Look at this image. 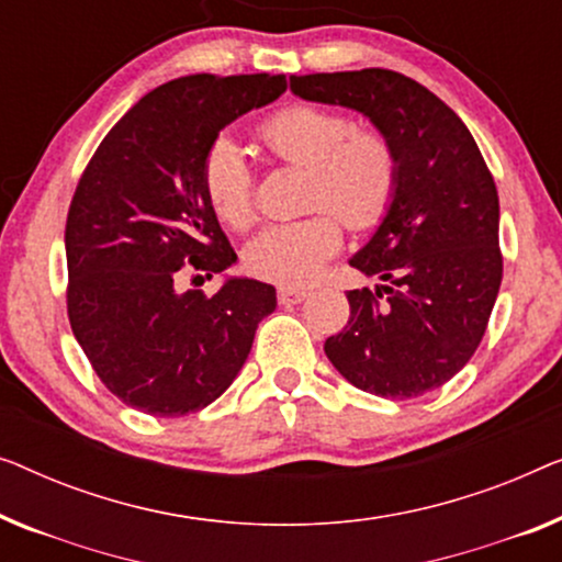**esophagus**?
Returning a JSON list of instances; mask_svg holds the SVG:
<instances>
[{
    "label": "esophagus",
    "instance_id": "1",
    "mask_svg": "<svg viewBox=\"0 0 562 562\" xmlns=\"http://www.w3.org/2000/svg\"><path fill=\"white\" fill-rule=\"evenodd\" d=\"M306 296H308L306 289H279V301H281V304H286V306L301 304V301H304Z\"/></svg>",
    "mask_w": 562,
    "mask_h": 562
}]
</instances>
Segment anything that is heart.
Instances as JSON below:
<instances>
[{
    "mask_svg": "<svg viewBox=\"0 0 562 562\" xmlns=\"http://www.w3.org/2000/svg\"><path fill=\"white\" fill-rule=\"evenodd\" d=\"M258 139L276 159L306 169L301 202L316 213L263 227L246 246L243 261L256 279L304 286L341 246L336 214L352 231H372L385 221L401 182V161L385 136L355 128L345 113L319 105L273 113L258 126ZM202 192L217 221L233 231H246L256 221V177L235 142L210 144L202 159Z\"/></svg>",
    "mask_w": 562,
    "mask_h": 562,
    "instance_id": "1",
    "label": "heart"
}]
</instances>
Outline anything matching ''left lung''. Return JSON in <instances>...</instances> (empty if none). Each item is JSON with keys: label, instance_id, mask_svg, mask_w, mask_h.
<instances>
[{"label": "left lung", "instance_id": "1", "mask_svg": "<svg viewBox=\"0 0 562 562\" xmlns=\"http://www.w3.org/2000/svg\"><path fill=\"white\" fill-rule=\"evenodd\" d=\"M291 91L360 111L401 161L393 207L349 258L382 283L347 291L349 322L324 352L355 387L390 401L441 387L476 352L502 283L497 184L474 136L395 70L291 76Z\"/></svg>", "mask_w": 562, "mask_h": 562}]
</instances>
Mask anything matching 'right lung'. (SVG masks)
<instances>
[{
	"mask_svg": "<svg viewBox=\"0 0 562 562\" xmlns=\"http://www.w3.org/2000/svg\"><path fill=\"white\" fill-rule=\"evenodd\" d=\"M286 91V78L184 76L154 88L105 134L65 223L68 319L119 401L177 418L217 401L248 360L276 289L227 279L205 296L182 271L213 279L238 256L202 192L217 134Z\"/></svg>",
	"mask_w": 562,
	"mask_h": 562,
	"instance_id": "add662e5",
	"label": "right lung"
}]
</instances>
